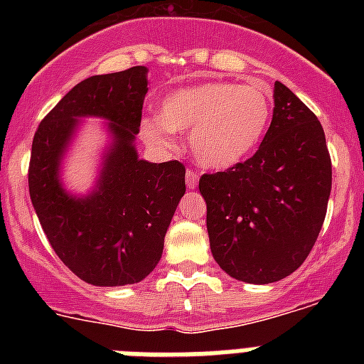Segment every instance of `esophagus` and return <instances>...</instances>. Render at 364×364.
I'll return each instance as SVG.
<instances>
[{
	"label": "esophagus",
	"instance_id": "1",
	"mask_svg": "<svg viewBox=\"0 0 364 364\" xmlns=\"http://www.w3.org/2000/svg\"><path fill=\"white\" fill-rule=\"evenodd\" d=\"M186 182H188V188L195 189L198 184V173L193 171V169H188L186 171Z\"/></svg>",
	"mask_w": 364,
	"mask_h": 364
}]
</instances>
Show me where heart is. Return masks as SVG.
<instances>
[{
	"mask_svg": "<svg viewBox=\"0 0 364 364\" xmlns=\"http://www.w3.org/2000/svg\"><path fill=\"white\" fill-rule=\"evenodd\" d=\"M273 102L264 87L235 82H205L182 87L160 104V118L140 125L146 142L171 144V131H189V146L198 164L228 169L250 159L264 142Z\"/></svg>",
	"mask_w": 364,
	"mask_h": 364,
	"instance_id": "b5f03b06",
	"label": "heart"
}]
</instances>
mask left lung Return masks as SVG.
Wrapping results in <instances>:
<instances>
[{
    "instance_id": "8db88e82",
    "label": "left lung",
    "mask_w": 364,
    "mask_h": 364,
    "mask_svg": "<svg viewBox=\"0 0 364 364\" xmlns=\"http://www.w3.org/2000/svg\"><path fill=\"white\" fill-rule=\"evenodd\" d=\"M273 98L268 134L252 159L198 180L215 260L252 284L281 281L306 260L332 189L321 122L284 83L275 82Z\"/></svg>"
}]
</instances>
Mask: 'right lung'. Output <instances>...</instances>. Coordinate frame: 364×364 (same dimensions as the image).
<instances>
[{"label":"right lung","instance_id":"right-lung-1","mask_svg":"<svg viewBox=\"0 0 364 364\" xmlns=\"http://www.w3.org/2000/svg\"><path fill=\"white\" fill-rule=\"evenodd\" d=\"M142 65L98 74L74 85L38 125L28 162V193L50 246L63 264L95 286H125L159 264L164 237L186 193L178 160H138L134 134L147 92ZM80 116L112 122L115 144L99 186L85 199L63 191L57 166Z\"/></svg>","mask_w":364,"mask_h":364}]
</instances>
